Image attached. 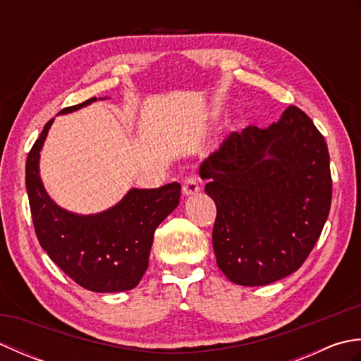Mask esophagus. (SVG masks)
<instances>
[{"label": "esophagus", "instance_id": "1", "mask_svg": "<svg viewBox=\"0 0 361 361\" xmlns=\"http://www.w3.org/2000/svg\"><path fill=\"white\" fill-rule=\"evenodd\" d=\"M197 192H200V181L195 176H188V178L183 180V194L189 197L195 195Z\"/></svg>", "mask_w": 361, "mask_h": 361}]
</instances>
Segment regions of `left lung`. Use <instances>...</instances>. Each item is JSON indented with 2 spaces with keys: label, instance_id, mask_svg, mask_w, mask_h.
Wrapping results in <instances>:
<instances>
[{
  "label": "left lung",
  "instance_id": "8db88e82",
  "mask_svg": "<svg viewBox=\"0 0 361 361\" xmlns=\"http://www.w3.org/2000/svg\"><path fill=\"white\" fill-rule=\"evenodd\" d=\"M198 172L217 206L212 247L229 281L267 286L304 264L332 202L327 144L307 114L290 105L267 128L233 132Z\"/></svg>",
  "mask_w": 361,
  "mask_h": 361
}]
</instances>
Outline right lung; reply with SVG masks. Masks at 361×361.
<instances>
[{
	"mask_svg": "<svg viewBox=\"0 0 361 361\" xmlns=\"http://www.w3.org/2000/svg\"><path fill=\"white\" fill-rule=\"evenodd\" d=\"M96 101L91 97L59 114ZM52 122H46L26 161V189L37 239L52 262L80 287L96 293L132 290L149 267L155 229L180 203L181 186L169 183L157 189L133 188L118 204L88 216L60 208L46 192L38 166Z\"/></svg>",
	"mask_w": 361,
	"mask_h": 361,
	"instance_id": "add662e5",
	"label": "right lung"
}]
</instances>
